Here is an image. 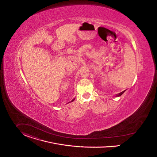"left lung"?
<instances>
[{
  "label": "left lung",
  "instance_id": "left-lung-1",
  "mask_svg": "<svg viewBox=\"0 0 157 157\" xmlns=\"http://www.w3.org/2000/svg\"><path fill=\"white\" fill-rule=\"evenodd\" d=\"M125 90H124V91H123V92H120V93L116 94V95H115V97H120V96H121L122 94H123L125 92Z\"/></svg>",
  "mask_w": 157,
  "mask_h": 157
}]
</instances>
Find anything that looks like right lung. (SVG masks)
Wrapping results in <instances>:
<instances>
[{"mask_svg":"<svg viewBox=\"0 0 157 157\" xmlns=\"http://www.w3.org/2000/svg\"><path fill=\"white\" fill-rule=\"evenodd\" d=\"M75 98H74L71 101H70V102H68V103H70V102H73L75 100Z\"/></svg>","mask_w":157,"mask_h":157,"instance_id":"obj_1","label":"right lung"}]
</instances>
